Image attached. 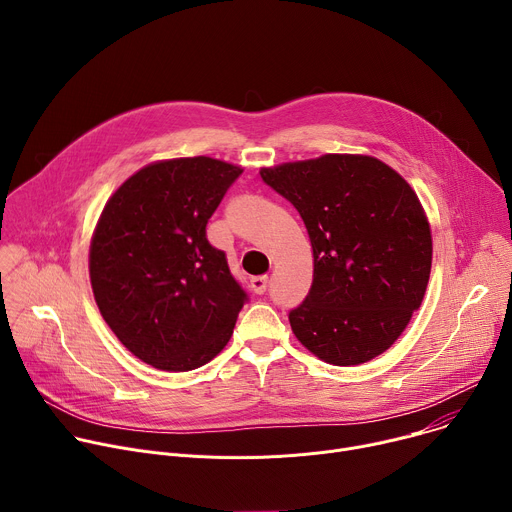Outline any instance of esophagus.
I'll use <instances>...</instances> for the list:
<instances>
[{"mask_svg":"<svg viewBox=\"0 0 512 512\" xmlns=\"http://www.w3.org/2000/svg\"><path fill=\"white\" fill-rule=\"evenodd\" d=\"M267 283H269V279L265 277V275H259V277H253L251 279V289L255 291L257 296H263L265 291H267Z\"/></svg>","mask_w":512,"mask_h":512,"instance_id":"obj_1","label":"esophagus"}]
</instances>
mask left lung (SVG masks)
Masks as SVG:
<instances>
[{
  "label": "left lung",
  "mask_w": 512,
  "mask_h": 512,
  "mask_svg": "<svg viewBox=\"0 0 512 512\" xmlns=\"http://www.w3.org/2000/svg\"><path fill=\"white\" fill-rule=\"evenodd\" d=\"M296 206L314 251V281L289 312L298 340L336 367L385 352L421 306L431 233L411 186L371 156L328 154L263 168Z\"/></svg>",
  "instance_id": "left-lung-1"
}]
</instances>
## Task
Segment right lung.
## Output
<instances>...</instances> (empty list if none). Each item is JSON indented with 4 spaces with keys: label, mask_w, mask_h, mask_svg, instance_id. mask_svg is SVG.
Instances as JSON below:
<instances>
[{
    "label": "right lung",
    "mask_w": 512,
    "mask_h": 512,
    "mask_svg": "<svg viewBox=\"0 0 512 512\" xmlns=\"http://www.w3.org/2000/svg\"><path fill=\"white\" fill-rule=\"evenodd\" d=\"M241 168L212 158L145 166L109 198L91 243L103 320L139 360L162 371L202 367L229 342L249 300L208 218Z\"/></svg>",
    "instance_id": "add662e5"
}]
</instances>
